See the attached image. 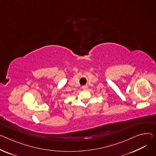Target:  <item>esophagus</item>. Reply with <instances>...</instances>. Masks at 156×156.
<instances>
[{
	"label": "esophagus",
	"instance_id": "1",
	"mask_svg": "<svg viewBox=\"0 0 156 156\" xmlns=\"http://www.w3.org/2000/svg\"><path fill=\"white\" fill-rule=\"evenodd\" d=\"M82 89L83 90H87L88 89V86L87 85H84L82 87Z\"/></svg>",
	"mask_w": 156,
	"mask_h": 156
}]
</instances>
